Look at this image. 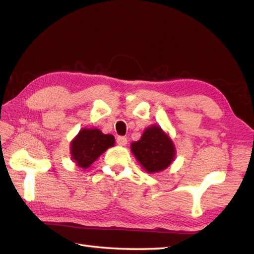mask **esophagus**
Wrapping results in <instances>:
<instances>
[{
  "label": "esophagus",
  "mask_w": 254,
  "mask_h": 254,
  "mask_svg": "<svg viewBox=\"0 0 254 254\" xmlns=\"http://www.w3.org/2000/svg\"><path fill=\"white\" fill-rule=\"evenodd\" d=\"M117 143L119 144V145H126V144L127 143V138L126 136H118Z\"/></svg>",
  "instance_id": "34e87169"
}]
</instances>
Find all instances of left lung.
Here are the masks:
<instances>
[{"label":"left lung","instance_id":"1","mask_svg":"<svg viewBox=\"0 0 254 254\" xmlns=\"http://www.w3.org/2000/svg\"><path fill=\"white\" fill-rule=\"evenodd\" d=\"M131 150L147 173L165 170L175 157L171 138L156 126L147 127L140 140L131 144Z\"/></svg>","mask_w":254,"mask_h":254}]
</instances>
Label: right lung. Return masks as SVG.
Listing matches in <instances>:
<instances>
[{"mask_svg":"<svg viewBox=\"0 0 254 254\" xmlns=\"http://www.w3.org/2000/svg\"><path fill=\"white\" fill-rule=\"evenodd\" d=\"M114 145V136L98 128H83L71 142V156L79 167L87 168L107 150Z\"/></svg>","mask_w":254,"mask_h":254,"instance_id":"add662e5","label":"right lung"}]
</instances>
